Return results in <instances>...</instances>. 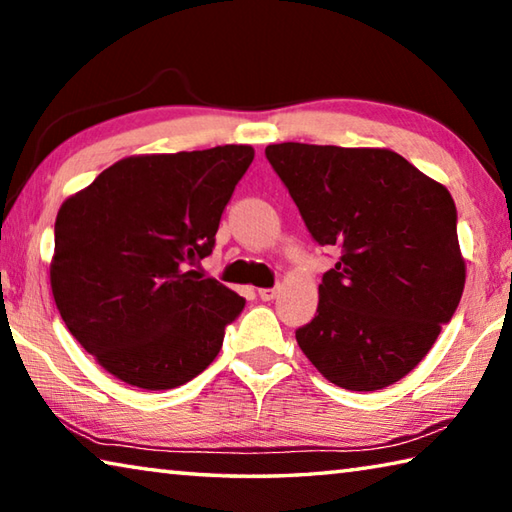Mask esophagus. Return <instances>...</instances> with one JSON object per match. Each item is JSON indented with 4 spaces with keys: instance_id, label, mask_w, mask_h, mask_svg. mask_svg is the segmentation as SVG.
I'll use <instances>...</instances> for the list:
<instances>
[{
    "instance_id": "1",
    "label": "esophagus",
    "mask_w": 512,
    "mask_h": 512,
    "mask_svg": "<svg viewBox=\"0 0 512 512\" xmlns=\"http://www.w3.org/2000/svg\"><path fill=\"white\" fill-rule=\"evenodd\" d=\"M277 296V289L273 287V289H259V298H262V300H273Z\"/></svg>"
}]
</instances>
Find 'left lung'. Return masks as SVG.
<instances>
[{"label":"left lung","mask_w":512,"mask_h":512,"mask_svg":"<svg viewBox=\"0 0 512 512\" xmlns=\"http://www.w3.org/2000/svg\"><path fill=\"white\" fill-rule=\"evenodd\" d=\"M266 160L318 246L341 257L323 275L311 323L296 329L332 384L379 391L427 357L465 287L456 205L388 149L284 142Z\"/></svg>","instance_id":"8db88e82"}]
</instances>
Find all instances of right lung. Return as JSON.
I'll list each match as a JSON object with an SVG mask.
<instances>
[{
	"instance_id": "1",
	"label": "right lung",
	"mask_w": 512,
	"mask_h": 512,
	"mask_svg": "<svg viewBox=\"0 0 512 512\" xmlns=\"http://www.w3.org/2000/svg\"><path fill=\"white\" fill-rule=\"evenodd\" d=\"M253 146L133 155L56 216L51 291L76 341L110 375L169 391L210 366L246 300L189 266L212 253Z\"/></svg>"
}]
</instances>
